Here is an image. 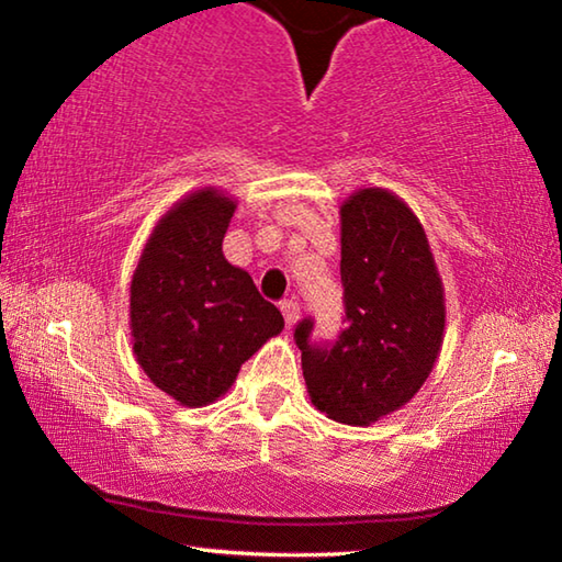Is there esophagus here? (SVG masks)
<instances>
[{
	"label": "esophagus",
	"mask_w": 562,
	"mask_h": 562,
	"mask_svg": "<svg viewBox=\"0 0 562 562\" xmlns=\"http://www.w3.org/2000/svg\"><path fill=\"white\" fill-rule=\"evenodd\" d=\"M280 310H282V315H284V322H288V327L297 325V319H300V304H297V302H294V300H284V302L280 304Z\"/></svg>",
	"instance_id": "1"
}]
</instances>
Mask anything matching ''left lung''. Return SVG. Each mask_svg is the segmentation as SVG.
<instances>
[{
	"instance_id": "obj_1",
	"label": "left lung",
	"mask_w": 562,
	"mask_h": 562,
	"mask_svg": "<svg viewBox=\"0 0 562 562\" xmlns=\"http://www.w3.org/2000/svg\"><path fill=\"white\" fill-rule=\"evenodd\" d=\"M345 322L335 341L294 327L312 404L339 424L369 426L402 408L441 351L446 304L429 240L402 198L361 188L341 205Z\"/></svg>"
}]
</instances>
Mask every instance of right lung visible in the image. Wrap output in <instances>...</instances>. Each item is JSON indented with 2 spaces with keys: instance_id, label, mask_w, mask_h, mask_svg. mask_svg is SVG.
Instances as JSON below:
<instances>
[{
  "instance_id": "right-lung-1",
  "label": "right lung",
  "mask_w": 562,
  "mask_h": 562,
  "mask_svg": "<svg viewBox=\"0 0 562 562\" xmlns=\"http://www.w3.org/2000/svg\"><path fill=\"white\" fill-rule=\"evenodd\" d=\"M235 201L215 188L186 195L160 217L131 280L133 355L160 392L205 406L270 337L280 310L223 255Z\"/></svg>"
}]
</instances>
